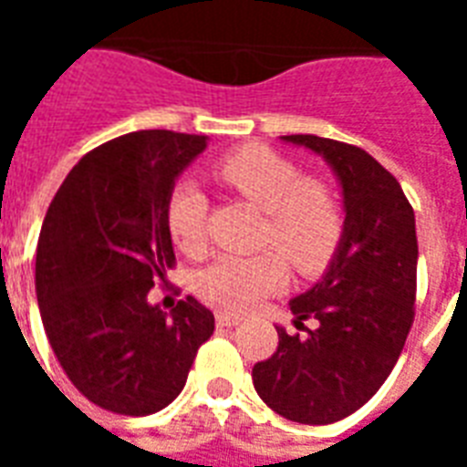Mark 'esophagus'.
I'll return each mask as SVG.
<instances>
[{
    "instance_id": "1",
    "label": "esophagus",
    "mask_w": 467,
    "mask_h": 467,
    "mask_svg": "<svg viewBox=\"0 0 467 467\" xmlns=\"http://www.w3.org/2000/svg\"><path fill=\"white\" fill-rule=\"evenodd\" d=\"M215 319H218L220 327H234L242 322L240 315H233V312H218V315H215Z\"/></svg>"
}]
</instances>
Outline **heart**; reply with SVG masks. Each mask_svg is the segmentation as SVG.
Here are the masks:
<instances>
[{
  "mask_svg": "<svg viewBox=\"0 0 467 467\" xmlns=\"http://www.w3.org/2000/svg\"><path fill=\"white\" fill-rule=\"evenodd\" d=\"M213 174L227 189L266 213L264 242L274 244L300 274H317L329 264L344 215L337 198L317 179H303L300 169L266 145H247L215 161ZM208 201L198 183L182 179L167 201V227L186 254H198L205 242ZM288 278L276 252L256 256H220L196 278L198 296L215 307L247 312L276 293Z\"/></svg>",
  "mask_w": 467,
  "mask_h": 467,
  "instance_id": "obj_1",
  "label": "heart"
}]
</instances>
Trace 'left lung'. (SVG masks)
<instances>
[{
	"instance_id": "1",
	"label": "left lung",
	"mask_w": 467,
	"mask_h": 467,
	"mask_svg": "<svg viewBox=\"0 0 467 467\" xmlns=\"http://www.w3.org/2000/svg\"><path fill=\"white\" fill-rule=\"evenodd\" d=\"M327 161L341 189L344 233L325 274L288 303L278 348L252 368L259 398L300 424H332L363 407L390 376L414 319L417 227L398 179L361 148L317 135H284Z\"/></svg>"
}]
</instances>
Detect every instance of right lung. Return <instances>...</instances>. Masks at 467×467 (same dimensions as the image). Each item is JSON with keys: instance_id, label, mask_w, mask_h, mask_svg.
<instances>
[{"instance_id": "1", "label": "right lung", "mask_w": 467, "mask_h": 467, "mask_svg": "<svg viewBox=\"0 0 467 467\" xmlns=\"http://www.w3.org/2000/svg\"><path fill=\"white\" fill-rule=\"evenodd\" d=\"M208 135L138 130L72 167L40 227L36 296L62 370L109 412H160L183 390L215 317L196 298L150 303L174 247L167 201Z\"/></svg>"}]
</instances>
